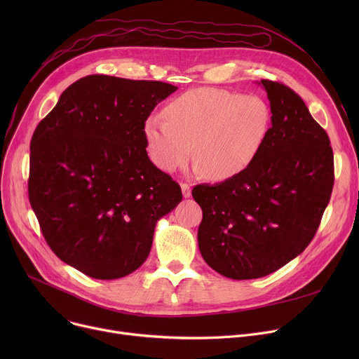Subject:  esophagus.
<instances>
[{"mask_svg": "<svg viewBox=\"0 0 359 359\" xmlns=\"http://www.w3.org/2000/svg\"><path fill=\"white\" fill-rule=\"evenodd\" d=\"M182 194H183V198H189L192 195V187L189 183H182Z\"/></svg>", "mask_w": 359, "mask_h": 359, "instance_id": "esophagus-1", "label": "esophagus"}]
</instances>
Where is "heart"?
Masks as SVG:
<instances>
[{"mask_svg": "<svg viewBox=\"0 0 359 359\" xmlns=\"http://www.w3.org/2000/svg\"><path fill=\"white\" fill-rule=\"evenodd\" d=\"M164 116L145 121L149 157L164 172H175L191 158L214 180L244 172L265 145L272 125L266 100L256 94L201 87L170 102Z\"/></svg>", "mask_w": 359, "mask_h": 359, "instance_id": "obj_1", "label": "heart"}]
</instances>
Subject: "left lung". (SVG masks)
I'll use <instances>...</instances> for the list:
<instances>
[{
    "instance_id": "8db88e82",
    "label": "left lung",
    "mask_w": 359,
    "mask_h": 359,
    "mask_svg": "<svg viewBox=\"0 0 359 359\" xmlns=\"http://www.w3.org/2000/svg\"><path fill=\"white\" fill-rule=\"evenodd\" d=\"M272 125L265 145L240 175L198 184V244L203 260L231 279L266 276L303 253L330 201L333 151L298 94L271 81Z\"/></svg>"
}]
</instances>
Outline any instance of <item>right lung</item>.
<instances>
[{
	"instance_id": "right-lung-1",
	"label": "right lung",
	"mask_w": 359,
	"mask_h": 359,
	"mask_svg": "<svg viewBox=\"0 0 359 359\" xmlns=\"http://www.w3.org/2000/svg\"><path fill=\"white\" fill-rule=\"evenodd\" d=\"M176 86L87 75L34 129L29 201L52 252L94 279H118L149 255L180 186L147 154L144 125Z\"/></svg>"
}]
</instances>
